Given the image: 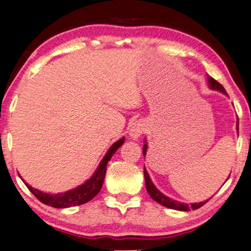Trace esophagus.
I'll return each instance as SVG.
<instances>
[{"label": "esophagus", "instance_id": "1", "mask_svg": "<svg viewBox=\"0 0 251 251\" xmlns=\"http://www.w3.org/2000/svg\"><path fill=\"white\" fill-rule=\"evenodd\" d=\"M130 138L133 139V140H137V139L141 136L142 132L145 131V126L144 123H141L140 121H136L134 123H132L130 128Z\"/></svg>", "mask_w": 251, "mask_h": 251}]
</instances>
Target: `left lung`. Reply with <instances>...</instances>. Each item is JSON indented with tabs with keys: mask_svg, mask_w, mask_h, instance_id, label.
I'll list each match as a JSON object with an SVG mask.
<instances>
[{
	"mask_svg": "<svg viewBox=\"0 0 251 251\" xmlns=\"http://www.w3.org/2000/svg\"><path fill=\"white\" fill-rule=\"evenodd\" d=\"M207 84H209V86H210V88H212V90L220 91V92H222V93L226 94L225 87H223L221 84L218 82V80H215L213 77H211L209 75H207ZM237 130L239 133V119L237 121ZM146 151H147V145L145 144L144 148H142V152H144V155H146ZM144 174H145V180H146V188H147L150 198H151L153 201H156L157 203L161 204V205L168 207V209L178 210V211H190L191 209L198 210L199 207L203 206L204 204L209 201V200H207V201H204L201 203H193V204H191V205H188V204L180 203L178 201H175V200L167 198V196H165L163 193H160V191H158V188L152 184L151 179H150V176L148 175V173H147V171H146L145 167H144Z\"/></svg>",
	"mask_w": 251,
	"mask_h": 251,
	"instance_id": "1",
	"label": "left lung"
}]
</instances>
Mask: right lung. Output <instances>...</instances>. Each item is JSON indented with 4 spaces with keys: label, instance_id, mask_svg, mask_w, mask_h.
Segmentation results:
<instances>
[{
    "label": "right lung",
    "instance_id": "obj_1",
    "mask_svg": "<svg viewBox=\"0 0 251 251\" xmlns=\"http://www.w3.org/2000/svg\"><path fill=\"white\" fill-rule=\"evenodd\" d=\"M125 142V138L120 139L117 142L111 146L109 151L106 152V155L104 156L101 163H100L98 169L94 173V175L91 177L90 179L86 180L85 183L80 186H77L74 190L67 191L65 193H58V194H47L41 191H38L36 188H32L30 185L25 183L26 187L29 188V191L36 196L46 205L57 207V209H65V207H71L75 205H82V204L91 201L92 199L95 198L98 195V193L101 191V187L103 185L104 177H105L106 173V165L109 163L111 157L113 156V153L117 151L118 148H120Z\"/></svg>",
    "mask_w": 251,
    "mask_h": 251
}]
</instances>
